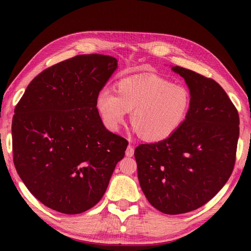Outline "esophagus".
Returning <instances> with one entry per match:
<instances>
[{"mask_svg":"<svg viewBox=\"0 0 251 251\" xmlns=\"http://www.w3.org/2000/svg\"><path fill=\"white\" fill-rule=\"evenodd\" d=\"M132 155H134V148H132L131 145H129L128 147H127V149H126V156L127 157H131Z\"/></svg>","mask_w":251,"mask_h":251,"instance_id":"1","label":"esophagus"}]
</instances>
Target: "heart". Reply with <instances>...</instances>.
Masks as SVG:
<instances>
[{"instance_id": "b5f03b06", "label": "heart", "mask_w": 251, "mask_h": 251, "mask_svg": "<svg viewBox=\"0 0 251 251\" xmlns=\"http://www.w3.org/2000/svg\"><path fill=\"white\" fill-rule=\"evenodd\" d=\"M191 104L188 88L158 75L123 78L116 84V93L104 87L96 98V106L109 130H119L131 111L132 129L152 142L173 136L183 125Z\"/></svg>"}]
</instances>
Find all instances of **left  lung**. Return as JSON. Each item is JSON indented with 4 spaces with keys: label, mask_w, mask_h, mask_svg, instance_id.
I'll list each match as a JSON object with an SVG mask.
<instances>
[{
    "label": "left lung",
    "mask_w": 251,
    "mask_h": 251,
    "mask_svg": "<svg viewBox=\"0 0 251 251\" xmlns=\"http://www.w3.org/2000/svg\"><path fill=\"white\" fill-rule=\"evenodd\" d=\"M192 104L173 136L135 150L138 179L147 200L167 215L205 205L230 178L239 136L238 112L219 84L181 67Z\"/></svg>",
    "instance_id": "8db88e82"
}]
</instances>
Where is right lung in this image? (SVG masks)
<instances>
[{
  "instance_id": "obj_1",
  "label": "right lung",
  "mask_w": 251,
  "mask_h": 251,
  "mask_svg": "<svg viewBox=\"0 0 251 251\" xmlns=\"http://www.w3.org/2000/svg\"><path fill=\"white\" fill-rule=\"evenodd\" d=\"M117 69L114 57L78 55L33 78L13 117L16 170L35 199L76 215L103 196L126 139L105 128L96 98Z\"/></svg>"
}]
</instances>
